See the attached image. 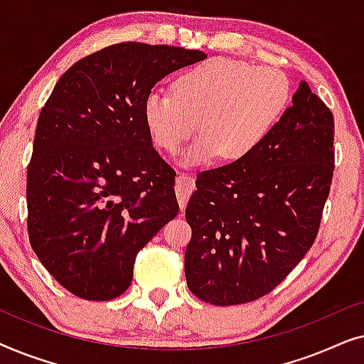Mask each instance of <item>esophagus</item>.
Returning a JSON list of instances; mask_svg holds the SVG:
<instances>
[{"instance_id":"1","label":"esophagus","mask_w":364,"mask_h":364,"mask_svg":"<svg viewBox=\"0 0 364 364\" xmlns=\"http://www.w3.org/2000/svg\"><path fill=\"white\" fill-rule=\"evenodd\" d=\"M193 188H196V182H193V178L191 176H187V173L178 172L176 178V192H177L178 205H181L182 212L186 210L188 197H191Z\"/></svg>"}]
</instances>
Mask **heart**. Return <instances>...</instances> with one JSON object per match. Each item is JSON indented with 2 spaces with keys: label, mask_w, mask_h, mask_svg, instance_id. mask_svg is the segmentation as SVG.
I'll return each instance as SVG.
<instances>
[{
  "label": "heart",
  "mask_w": 364,
  "mask_h": 364,
  "mask_svg": "<svg viewBox=\"0 0 364 364\" xmlns=\"http://www.w3.org/2000/svg\"><path fill=\"white\" fill-rule=\"evenodd\" d=\"M290 101V81L280 69L213 58L178 74L173 92L154 87L144 99V122L154 144L183 152L182 164L210 162L222 156L238 162L258 151Z\"/></svg>",
  "instance_id": "b5f03b06"
}]
</instances>
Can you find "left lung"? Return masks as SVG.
I'll list each match as a JSON object with an SVG mask.
<instances>
[{"label":"left lung","mask_w":364,"mask_h":364,"mask_svg":"<svg viewBox=\"0 0 364 364\" xmlns=\"http://www.w3.org/2000/svg\"><path fill=\"white\" fill-rule=\"evenodd\" d=\"M291 102L252 156L197 176L186 208V278L210 305L270 293L318 235L335 168V121L305 81Z\"/></svg>","instance_id":"left-lung-1"}]
</instances>
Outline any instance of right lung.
Instances as JSON below:
<instances>
[{"mask_svg": "<svg viewBox=\"0 0 364 364\" xmlns=\"http://www.w3.org/2000/svg\"><path fill=\"white\" fill-rule=\"evenodd\" d=\"M205 58L166 44H112L73 64L44 104L28 166V233L73 295H122L139 250L178 213L176 171L154 149L142 106L167 74Z\"/></svg>", "mask_w": 364, "mask_h": 364, "instance_id": "1", "label": "right lung"}]
</instances>
